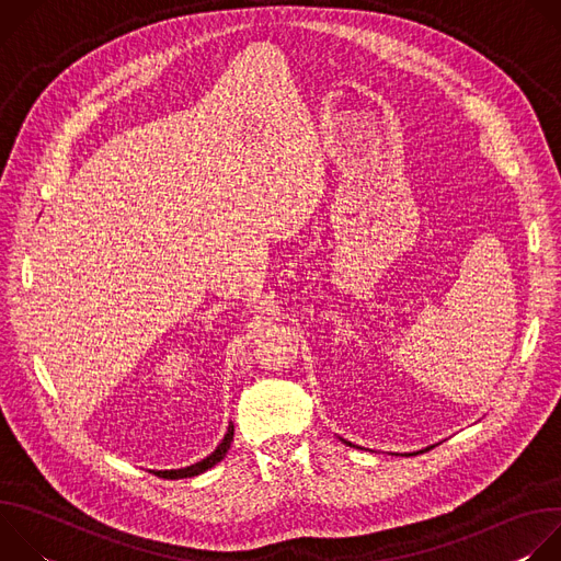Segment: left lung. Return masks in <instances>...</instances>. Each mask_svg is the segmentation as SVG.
Segmentation results:
<instances>
[{
  "instance_id": "1",
  "label": "left lung",
  "mask_w": 561,
  "mask_h": 561,
  "mask_svg": "<svg viewBox=\"0 0 561 561\" xmlns=\"http://www.w3.org/2000/svg\"><path fill=\"white\" fill-rule=\"evenodd\" d=\"M346 444H348V442H346Z\"/></svg>"
}]
</instances>
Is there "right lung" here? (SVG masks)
I'll return each instance as SVG.
<instances>
[{"mask_svg":"<svg viewBox=\"0 0 561 561\" xmlns=\"http://www.w3.org/2000/svg\"><path fill=\"white\" fill-rule=\"evenodd\" d=\"M232 433H234V426L228 424V431L224 435V439L219 442V446L202 461L193 463V466H186V468H175V470H152L157 477H164V479H184V477H195L208 468H213L217 461H221L230 448V442H232Z\"/></svg>","mask_w":561,"mask_h":561,"instance_id":"right-lung-1","label":"right lung"}]
</instances>
